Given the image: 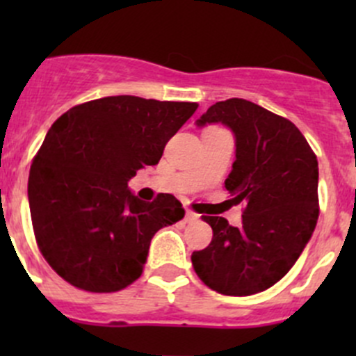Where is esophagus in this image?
Instances as JSON below:
<instances>
[{"label":"esophagus","instance_id":"34e87169","mask_svg":"<svg viewBox=\"0 0 356 356\" xmlns=\"http://www.w3.org/2000/svg\"><path fill=\"white\" fill-rule=\"evenodd\" d=\"M200 218V215H196L195 211H186V217L184 220L188 222V224H191V222H196Z\"/></svg>","mask_w":356,"mask_h":356}]
</instances>
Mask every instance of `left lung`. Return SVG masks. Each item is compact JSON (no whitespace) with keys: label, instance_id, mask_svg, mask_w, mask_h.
Masks as SVG:
<instances>
[{"label":"left lung","instance_id":"1","mask_svg":"<svg viewBox=\"0 0 356 356\" xmlns=\"http://www.w3.org/2000/svg\"><path fill=\"white\" fill-rule=\"evenodd\" d=\"M224 124L236 139L225 189L245 204L241 227L208 217L213 238L191 254L198 277L227 296H250L281 281L310 241L318 218V161L300 129L260 105L231 98L211 105L198 127Z\"/></svg>","mask_w":356,"mask_h":356}]
</instances>
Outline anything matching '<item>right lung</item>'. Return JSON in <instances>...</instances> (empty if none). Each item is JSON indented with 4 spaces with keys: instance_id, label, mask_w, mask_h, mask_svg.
<instances>
[{
    "instance_id": "right-lung-1",
    "label": "right lung",
    "mask_w": 356,
    "mask_h": 356,
    "mask_svg": "<svg viewBox=\"0 0 356 356\" xmlns=\"http://www.w3.org/2000/svg\"><path fill=\"white\" fill-rule=\"evenodd\" d=\"M198 105L108 96L74 106L46 134L29 172L35 241L53 270L91 293L127 288L152 238L184 217L181 201H141L127 182L156 165Z\"/></svg>"
}]
</instances>
